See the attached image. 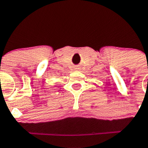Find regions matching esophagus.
Instances as JSON below:
<instances>
[{
  "label": "esophagus",
  "mask_w": 148,
  "mask_h": 148,
  "mask_svg": "<svg viewBox=\"0 0 148 148\" xmlns=\"http://www.w3.org/2000/svg\"><path fill=\"white\" fill-rule=\"evenodd\" d=\"M76 69H78V68H76Z\"/></svg>",
  "instance_id": "1"
}]
</instances>
